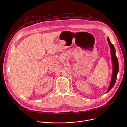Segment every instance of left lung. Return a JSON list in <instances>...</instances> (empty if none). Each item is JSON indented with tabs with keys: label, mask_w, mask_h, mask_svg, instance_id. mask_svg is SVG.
Listing matches in <instances>:
<instances>
[{
	"label": "left lung",
	"mask_w": 127,
	"mask_h": 127,
	"mask_svg": "<svg viewBox=\"0 0 127 127\" xmlns=\"http://www.w3.org/2000/svg\"><path fill=\"white\" fill-rule=\"evenodd\" d=\"M108 44H109L110 46V49L111 51V56H112V61H113V75L112 77V80L110 83V85L109 87V88H108L107 92H108L110 90L113 88L114 85H115L116 79H117V74H118V72L119 71V63H118V60L116 56V50L113 44H112L109 39V38H107Z\"/></svg>",
	"instance_id": "8db88e82"
}]
</instances>
